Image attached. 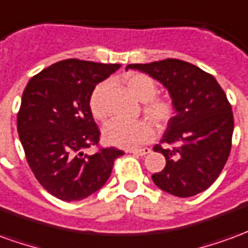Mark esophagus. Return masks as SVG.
<instances>
[{"label": "esophagus", "mask_w": 248, "mask_h": 248, "mask_svg": "<svg viewBox=\"0 0 248 248\" xmlns=\"http://www.w3.org/2000/svg\"><path fill=\"white\" fill-rule=\"evenodd\" d=\"M150 149L149 147H145V149H135V150H129V153H133V154H137V155H146L150 153Z\"/></svg>", "instance_id": "34e87169"}]
</instances>
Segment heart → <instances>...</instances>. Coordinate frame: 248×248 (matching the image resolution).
Returning <instances> with one entry per match:
<instances>
[{
    "instance_id": "obj_1",
    "label": "heart",
    "mask_w": 248,
    "mask_h": 248,
    "mask_svg": "<svg viewBox=\"0 0 248 248\" xmlns=\"http://www.w3.org/2000/svg\"><path fill=\"white\" fill-rule=\"evenodd\" d=\"M126 86L129 92L142 101V111L154 124L163 129L171 122L174 117V103L170 98L156 97L158 87L155 81L146 74H131L126 78ZM106 85L99 83L89 98V108L93 117L98 121H103L108 117V108L105 103ZM155 135V129L147 119H140L135 122H124L119 119L110 121L103 127V140L108 145L121 149H135L140 145L150 142Z\"/></svg>"
}]
</instances>
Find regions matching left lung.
<instances>
[{"mask_svg":"<svg viewBox=\"0 0 248 248\" xmlns=\"http://www.w3.org/2000/svg\"><path fill=\"white\" fill-rule=\"evenodd\" d=\"M126 69L143 71L163 83L175 108L161 145L154 146L166 158L165 169L151 177L154 183L181 198L204 191L217 181L231 151L234 115L223 89L211 74L174 58Z\"/></svg>","mask_w":248,"mask_h":248,"instance_id":"1","label":"left lung"}]
</instances>
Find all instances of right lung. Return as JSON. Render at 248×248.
Wrapping results in <instances>:
<instances>
[{
  "label": "right lung",
  "instance_id": "add662e5",
  "mask_svg": "<svg viewBox=\"0 0 248 248\" xmlns=\"http://www.w3.org/2000/svg\"><path fill=\"white\" fill-rule=\"evenodd\" d=\"M118 63L76 58L46 67L30 78L22 93L17 130L26 161L46 191L61 201H81L106 183L124 151L99 147L101 131L89 108L95 85L118 70Z\"/></svg>",
  "mask_w": 248,
  "mask_h": 248
}]
</instances>
